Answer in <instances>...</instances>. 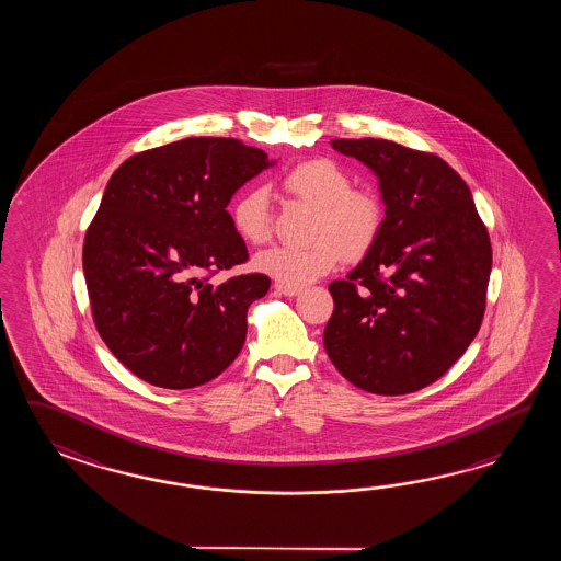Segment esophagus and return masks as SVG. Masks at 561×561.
<instances>
[{
	"instance_id": "1",
	"label": "esophagus",
	"mask_w": 561,
	"mask_h": 561,
	"mask_svg": "<svg viewBox=\"0 0 561 561\" xmlns=\"http://www.w3.org/2000/svg\"><path fill=\"white\" fill-rule=\"evenodd\" d=\"M275 288L285 297H297V295H300V290H302L300 286L280 285V283H276Z\"/></svg>"
}]
</instances>
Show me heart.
<instances>
[{
  "label": "heart",
  "instance_id": "obj_1",
  "mask_svg": "<svg viewBox=\"0 0 561 561\" xmlns=\"http://www.w3.org/2000/svg\"><path fill=\"white\" fill-rule=\"evenodd\" d=\"M295 201L314 208L310 242L302 247H273L256 254L254 266L280 285L305 286L331 273L346 259H360L381 234L385 206L379 194L355 188L345 168L327 158L307 160L283 176ZM232 228L249 244H263L271 237V203L264 188H251L230 210Z\"/></svg>",
  "mask_w": 561,
  "mask_h": 561
}]
</instances>
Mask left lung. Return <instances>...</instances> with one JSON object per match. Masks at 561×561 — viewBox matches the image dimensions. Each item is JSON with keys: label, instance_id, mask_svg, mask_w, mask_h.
Here are the masks:
<instances>
[{"label": "left lung", "instance_id": "1", "mask_svg": "<svg viewBox=\"0 0 561 561\" xmlns=\"http://www.w3.org/2000/svg\"><path fill=\"white\" fill-rule=\"evenodd\" d=\"M377 174L381 234L345 280L322 343L336 370L375 394L415 393L454 367L483 321L488 228L471 191L439 156L391 140H333Z\"/></svg>", "mask_w": 561, "mask_h": 561}]
</instances>
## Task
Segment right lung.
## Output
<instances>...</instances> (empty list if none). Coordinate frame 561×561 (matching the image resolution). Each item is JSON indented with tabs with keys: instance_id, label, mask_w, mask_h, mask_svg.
<instances>
[{
	"instance_id": "right-lung-1",
	"label": "right lung",
	"mask_w": 561,
	"mask_h": 561,
	"mask_svg": "<svg viewBox=\"0 0 561 561\" xmlns=\"http://www.w3.org/2000/svg\"><path fill=\"white\" fill-rule=\"evenodd\" d=\"M268 167L263 150L234 138H184L112 174L82 263L98 333L142 381L192 389L239 357L249 307L271 278H208L249 261L227 206Z\"/></svg>"
}]
</instances>
